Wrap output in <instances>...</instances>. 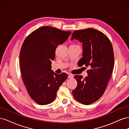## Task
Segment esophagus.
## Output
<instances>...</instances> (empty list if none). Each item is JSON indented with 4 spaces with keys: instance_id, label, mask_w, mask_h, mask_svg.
<instances>
[{
    "instance_id": "1",
    "label": "esophagus",
    "mask_w": 129,
    "mask_h": 129,
    "mask_svg": "<svg viewBox=\"0 0 129 129\" xmlns=\"http://www.w3.org/2000/svg\"><path fill=\"white\" fill-rule=\"evenodd\" d=\"M73 75H71V74H69L68 75V78L69 79H72V78H73Z\"/></svg>"
}]
</instances>
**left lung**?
Wrapping results in <instances>:
<instances>
[{"mask_svg":"<svg viewBox=\"0 0 129 129\" xmlns=\"http://www.w3.org/2000/svg\"><path fill=\"white\" fill-rule=\"evenodd\" d=\"M74 39L82 43V57L79 61V66L84 64L89 69L83 79L81 75L74 76L77 85L73 95L79 102L89 105L99 100L106 89L114 66V50L109 38L93 28L74 31L71 40Z\"/></svg>","mask_w":129,"mask_h":129,"instance_id":"obj_1","label":"left lung"}]
</instances>
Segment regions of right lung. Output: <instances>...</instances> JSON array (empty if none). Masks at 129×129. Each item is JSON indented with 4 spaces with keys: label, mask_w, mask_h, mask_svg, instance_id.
I'll return each mask as SVG.
<instances>
[{
    "label": "right lung",
    "mask_w": 129,
    "mask_h": 129,
    "mask_svg": "<svg viewBox=\"0 0 129 129\" xmlns=\"http://www.w3.org/2000/svg\"><path fill=\"white\" fill-rule=\"evenodd\" d=\"M71 33L44 26L34 30L23 42L19 56L22 80L30 98L38 104L53 102L59 87L67 79L66 73L57 74L52 71L51 61L57 46Z\"/></svg>",
    "instance_id": "obj_1"
}]
</instances>
